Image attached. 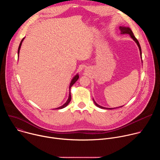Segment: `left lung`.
I'll return each instance as SVG.
<instances>
[{"label": "left lung", "mask_w": 160, "mask_h": 160, "mask_svg": "<svg viewBox=\"0 0 160 160\" xmlns=\"http://www.w3.org/2000/svg\"><path fill=\"white\" fill-rule=\"evenodd\" d=\"M119 30H120V33L121 34H128L130 36V37L135 41V42L137 43V45H138V48H139V51H140V55H141V59H142V51H141V46H140V44H139V41L138 40V39H137L135 37V36H134V35H133V32H132V30L130 29V28H129L128 27H124V26H120L119 27ZM93 101H94V104H96V106H98V108H101V109H115V108H105V107H102V106H100V105H99L96 101H95V100L93 99ZM123 106H120V107H118V108H122V107H123Z\"/></svg>", "instance_id": "1"}]
</instances>
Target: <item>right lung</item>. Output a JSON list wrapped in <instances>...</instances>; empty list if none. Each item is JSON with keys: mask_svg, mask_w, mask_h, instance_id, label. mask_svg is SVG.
Wrapping results in <instances>:
<instances>
[{"mask_svg": "<svg viewBox=\"0 0 160 160\" xmlns=\"http://www.w3.org/2000/svg\"><path fill=\"white\" fill-rule=\"evenodd\" d=\"M25 38V37H24L23 38H22V40H21V42H20V43H19V48H18V58H19V51H20V49H21V45H22V42H23V40H24V39ZM79 78V75H78V73H77V74H76L73 77V78L72 79V80H71V82H70V86H69V96H68V99H67V101H66V102L64 104H62V106H61L60 107H58V108H55V109H62V108H65L66 106H67L68 105V104L70 103V102L71 101V99H72V96H71V92H70V90H71V87L73 86V85L78 80V79Z\"/></svg>", "mask_w": 160, "mask_h": 160, "instance_id": "1", "label": "right lung"}]
</instances>
